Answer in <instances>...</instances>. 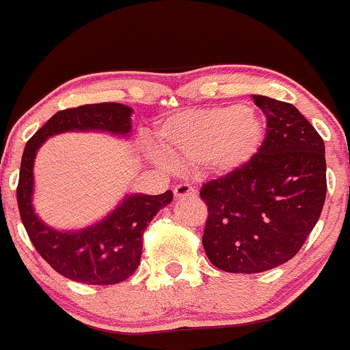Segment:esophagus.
Segmentation results:
<instances>
[{"label": "esophagus", "instance_id": "1", "mask_svg": "<svg viewBox=\"0 0 350 350\" xmlns=\"http://www.w3.org/2000/svg\"><path fill=\"white\" fill-rule=\"evenodd\" d=\"M174 196L176 198H194L196 196V189L191 184L187 183H183V184H178V186L174 187Z\"/></svg>", "mask_w": 350, "mask_h": 350}]
</instances>
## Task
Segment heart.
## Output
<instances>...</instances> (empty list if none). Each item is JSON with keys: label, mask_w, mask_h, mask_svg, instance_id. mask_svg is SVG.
<instances>
[{"label": "heart", "mask_w": 350, "mask_h": 350, "mask_svg": "<svg viewBox=\"0 0 350 350\" xmlns=\"http://www.w3.org/2000/svg\"><path fill=\"white\" fill-rule=\"evenodd\" d=\"M264 137V124L251 107L217 106L184 111L159 129V144L174 166L209 167L219 174L239 171Z\"/></svg>", "instance_id": "obj_1"}]
</instances>
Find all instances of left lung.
Wrapping results in <instances>:
<instances>
[{
	"label": "left lung",
	"mask_w": 350,
	"mask_h": 350,
	"mask_svg": "<svg viewBox=\"0 0 350 350\" xmlns=\"http://www.w3.org/2000/svg\"><path fill=\"white\" fill-rule=\"evenodd\" d=\"M267 129L256 156L202 184V245L211 262L234 274L274 269L297 254L317 224L327 193L325 148L297 107L252 96Z\"/></svg>",
	"instance_id": "1"
}]
</instances>
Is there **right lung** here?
I'll list each match as a JSON object with an SVG mask.
<instances>
[{
  "instance_id": "1",
  "label": "right lung",
  "mask_w": 350,
  "mask_h": 350,
  "mask_svg": "<svg viewBox=\"0 0 350 350\" xmlns=\"http://www.w3.org/2000/svg\"><path fill=\"white\" fill-rule=\"evenodd\" d=\"M131 107L119 103H98L57 111L26 143L21 157L16 199L19 216L40 256L56 272L71 281L109 286L126 281L139 266L143 234L149 222L172 201L163 194H131L109 216L75 232L46 226L33 209V164L48 137L66 131H107L116 136L131 133Z\"/></svg>"
}]
</instances>
